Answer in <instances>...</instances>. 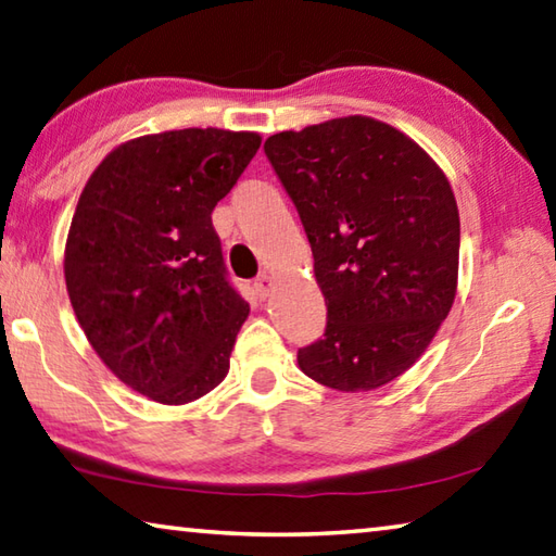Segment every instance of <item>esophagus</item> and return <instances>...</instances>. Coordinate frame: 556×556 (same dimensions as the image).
<instances>
[{"instance_id":"obj_1","label":"esophagus","mask_w":556,"mask_h":556,"mask_svg":"<svg viewBox=\"0 0 556 556\" xmlns=\"http://www.w3.org/2000/svg\"><path fill=\"white\" fill-rule=\"evenodd\" d=\"M269 291H271V277L260 275L255 279V294H257V299H267Z\"/></svg>"}]
</instances>
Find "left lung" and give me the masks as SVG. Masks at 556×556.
Returning a JSON list of instances; mask_svg holds the SVG:
<instances>
[{"label": "left lung", "mask_w": 556, "mask_h": 556, "mask_svg": "<svg viewBox=\"0 0 556 556\" xmlns=\"http://www.w3.org/2000/svg\"><path fill=\"white\" fill-rule=\"evenodd\" d=\"M265 155L299 211L328 306L299 367L338 391L379 389L416 365L457 294L450 181L406 134L369 116L269 136Z\"/></svg>", "instance_id": "left-lung-1"}]
</instances>
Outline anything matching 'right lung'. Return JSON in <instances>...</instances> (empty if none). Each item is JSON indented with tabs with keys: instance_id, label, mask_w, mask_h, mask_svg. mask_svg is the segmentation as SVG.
I'll return each instance as SVG.
<instances>
[{
	"instance_id": "right-lung-1",
	"label": "right lung",
	"mask_w": 556,
	"mask_h": 556,
	"mask_svg": "<svg viewBox=\"0 0 556 556\" xmlns=\"http://www.w3.org/2000/svg\"><path fill=\"white\" fill-rule=\"evenodd\" d=\"M248 130L143 136L102 160L79 194L65 285L89 345L165 406L216 389L250 306L226 275L211 211L255 157Z\"/></svg>"
}]
</instances>
